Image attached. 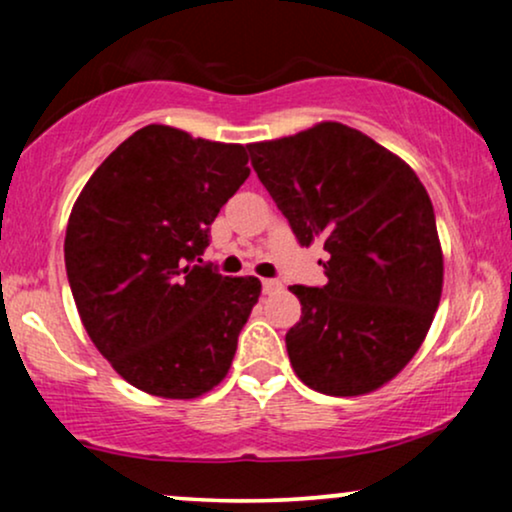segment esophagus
Listing matches in <instances>:
<instances>
[{
    "label": "esophagus",
    "instance_id": "obj_1",
    "mask_svg": "<svg viewBox=\"0 0 512 512\" xmlns=\"http://www.w3.org/2000/svg\"><path fill=\"white\" fill-rule=\"evenodd\" d=\"M262 289H264V293H276L281 289V281L279 279H262Z\"/></svg>",
    "mask_w": 512,
    "mask_h": 512
}]
</instances>
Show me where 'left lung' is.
Here are the masks:
<instances>
[{"label":"left lung","mask_w":512,"mask_h":512,"mask_svg":"<svg viewBox=\"0 0 512 512\" xmlns=\"http://www.w3.org/2000/svg\"><path fill=\"white\" fill-rule=\"evenodd\" d=\"M252 168L298 243L327 250L325 286H291L298 378L332 397L378 390L414 358L443 291L426 187L402 158L342 122L248 144Z\"/></svg>","instance_id":"obj_1"}]
</instances>
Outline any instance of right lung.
I'll use <instances>...</instances> for the list:
<instances>
[{"instance_id": "right-lung-1", "label": "right lung", "mask_w": 512, "mask_h": 512, "mask_svg": "<svg viewBox=\"0 0 512 512\" xmlns=\"http://www.w3.org/2000/svg\"><path fill=\"white\" fill-rule=\"evenodd\" d=\"M248 175L243 144L146 125L74 202L64 264L76 310L96 349L137 390L195 399L226 378L262 284L221 276L199 255Z\"/></svg>"}]
</instances>
